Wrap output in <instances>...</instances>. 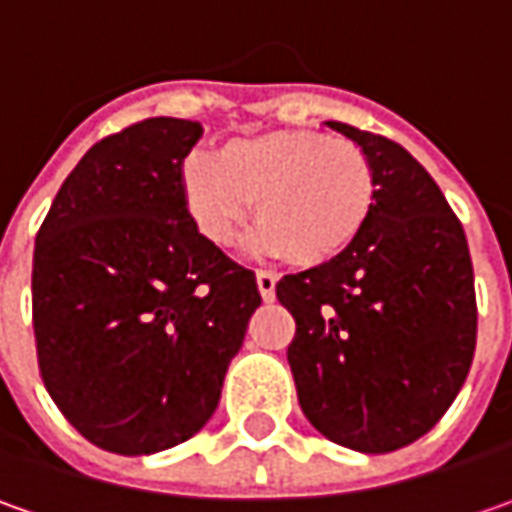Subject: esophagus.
Masks as SVG:
<instances>
[{
    "label": "esophagus",
    "mask_w": 512,
    "mask_h": 512,
    "mask_svg": "<svg viewBox=\"0 0 512 512\" xmlns=\"http://www.w3.org/2000/svg\"><path fill=\"white\" fill-rule=\"evenodd\" d=\"M255 280H257V292H260V298L266 300V303H269V300H275V283H278V278H275L272 272L260 269V272L255 275Z\"/></svg>",
    "instance_id": "1"
}]
</instances>
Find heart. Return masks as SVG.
I'll list each match as a JSON object with an SVG mask.
<instances>
[{"label": "heart", "mask_w": 512, "mask_h": 512, "mask_svg": "<svg viewBox=\"0 0 512 512\" xmlns=\"http://www.w3.org/2000/svg\"><path fill=\"white\" fill-rule=\"evenodd\" d=\"M375 168L352 140L321 131H272L229 140L180 171V194L197 234L232 249L249 229L255 249L295 269L338 260L367 229L375 206Z\"/></svg>", "instance_id": "heart-1"}]
</instances>
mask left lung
I'll return each mask as SVG.
<instances>
[{
    "label": "left lung",
    "instance_id": "1",
    "mask_svg": "<svg viewBox=\"0 0 512 512\" xmlns=\"http://www.w3.org/2000/svg\"><path fill=\"white\" fill-rule=\"evenodd\" d=\"M367 151V229L321 269L283 275L295 318L286 349L312 427L358 453H392L430 433L476 352V286L461 220L407 148L329 123Z\"/></svg>",
    "mask_w": 512,
    "mask_h": 512
}]
</instances>
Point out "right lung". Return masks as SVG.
I'll return each mask as SVG.
<instances>
[{"label":"right lung","instance_id":"obj_1","mask_svg":"<svg viewBox=\"0 0 512 512\" xmlns=\"http://www.w3.org/2000/svg\"><path fill=\"white\" fill-rule=\"evenodd\" d=\"M200 134V123L151 117L102 137L36 232L39 375L108 453L189 441L260 306L255 272L206 243L183 206L180 171Z\"/></svg>","mask_w":512,"mask_h":512}]
</instances>
